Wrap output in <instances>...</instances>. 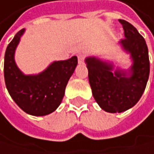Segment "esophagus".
I'll return each instance as SVG.
<instances>
[{
  "mask_svg": "<svg viewBox=\"0 0 154 154\" xmlns=\"http://www.w3.org/2000/svg\"><path fill=\"white\" fill-rule=\"evenodd\" d=\"M84 60H85V57L83 55H80L78 57V61H79V63L82 64V63H84Z\"/></svg>",
  "mask_w": 154,
  "mask_h": 154,
  "instance_id": "1",
  "label": "esophagus"
}]
</instances>
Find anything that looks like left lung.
I'll return each instance as SVG.
<instances>
[{
  "mask_svg": "<svg viewBox=\"0 0 154 154\" xmlns=\"http://www.w3.org/2000/svg\"><path fill=\"white\" fill-rule=\"evenodd\" d=\"M125 37L120 44L130 53L133 59L131 75L116 70L113 66L97 57L85 59L89 84L97 103L108 112H123L135 106L140 99L150 74V60L144 38L129 22L119 19Z\"/></svg>",
  "mask_w": 154,
  "mask_h": 154,
  "instance_id": "obj_1",
  "label": "left lung"
}]
</instances>
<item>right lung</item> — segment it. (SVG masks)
I'll return each mask as SVG.
<instances>
[{
	"instance_id": "obj_1",
	"label": "right lung",
	"mask_w": 154,
	"mask_h": 154,
	"mask_svg": "<svg viewBox=\"0 0 154 154\" xmlns=\"http://www.w3.org/2000/svg\"><path fill=\"white\" fill-rule=\"evenodd\" d=\"M24 30L17 33L6 48L3 67L5 85L14 101L25 112L34 116L47 115L60 105L78 59L74 56L68 60L55 61L38 75H24L14 58Z\"/></svg>"
}]
</instances>
